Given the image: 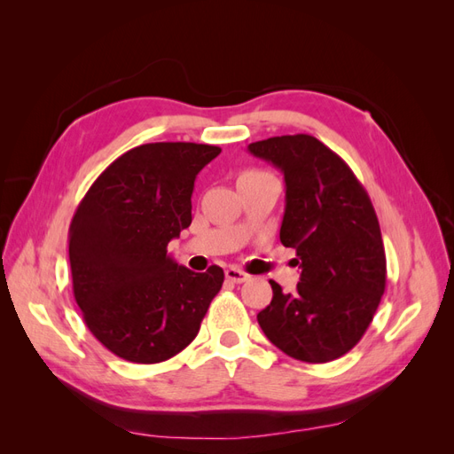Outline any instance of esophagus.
I'll list each match as a JSON object with an SVG mask.
<instances>
[{
	"mask_svg": "<svg viewBox=\"0 0 454 454\" xmlns=\"http://www.w3.org/2000/svg\"><path fill=\"white\" fill-rule=\"evenodd\" d=\"M225 277H227V280L235 282V284H242V282H246V280H250V274H246L244 270H240V269H237V267H229V269L225 270Z\"/></svg>",
	"mask_w": 454,
	"mask_h": 454,
	"instance_id": "esophagus-1",
	"label": "esophagus"
}]
</instances>
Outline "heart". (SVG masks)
Segmentation results:
<instances>
[{
  "label": "heart",
  "mask_w": 454,
  "mask_h": 454,
  "mask_svg": "<svg viewBox=\"0 0 454 454\" xmlns=\"http://www.w3.org/2000/svg\"><path fill=\"white\" fill-rule=\"evenodd\" d=\"M246 174H255V172H246Z\"/></svg>",
  "instance_id": "heart-1"
}]
</instances>
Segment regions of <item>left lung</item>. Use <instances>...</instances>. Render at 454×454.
Returning <instances> with one entry per match:
<instances>
[{
  "mask_svg": "<svg viewBox=\"0 0 454 454\" xmlns=\"http://www.w3.org/2000/svg\"><path fill=\"white\" fill-rule=\"evenodd\" d=\"M248 151L284 174L280 242L295 248L301 269L295 294L269 280L272 301L257 322L295 360H337L358 345L387 286L373 204L348 164L314 136H274Z\"/></svg>",
  "mask_w": 454,
  "mask_h": 454,
  "instance_id": "1",
  "label": "left lung"
}]
</instances>
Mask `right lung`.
I'll return each instance as SVG.
<instances>
[{"label":"right lung","mask_w":454,"mask_h":454,"mask_svg":"<svg viewBox=\"0 0 454 454\" xmlns=\"http://www.w3.org/2000/svg\"><path fill=\"white\" fill-rule=\"evenodd\" d=\"M217 145L144 144L115 159L70 225L74 295L90 333L119 358L159 364L193 340L223 269L193 272L167 254L191 225L197 174Z\"/></svg>","instance_id":"1"}]
</instances>
